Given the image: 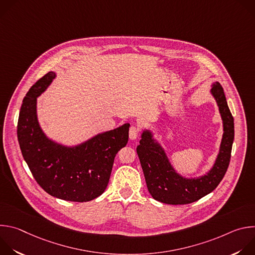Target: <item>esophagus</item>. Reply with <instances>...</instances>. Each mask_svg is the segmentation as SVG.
Segmentation results:
<instances>
[{"label": "esophagus", "mask_w": 255, "mask_h": 255, "mask_svg": "<svg viewBox=\"0 0 255 255\" xmlns=\"http://www.w3.org/2000/svg\"><path fill=\"white\" fill-rule=\"evenodd\" d=\"M138 134H139L138 128L136 126H131L129 129V138L131 140H135L138 137Z\"/></svg>", "instance_id": "1"}]
</instances>
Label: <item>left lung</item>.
Here are the masks:
<instances>
[{
  "label": "left lung",
  "mask_w": 255,
  "mask_h": 255,
  "mask_svg": "<svg viewBox=\"0 0 255 255\" xmlns=\"http://www.w3.org/2000/svg\"><path fill=\"white\" fill-rule=\"evenodd\" d=\"M222 119L223 135L219 152L212 167L199 176L187 177L172 165L161 143L149 128H144L136 148L147 189L152 198L168 205H186L212 193L224 177L234 141V119L229 110L223 88L218 82L211 85Z\"/></svg>",
  "instance_id": "obj_1"
}]
</instances>
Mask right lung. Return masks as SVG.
I'll return each instance as SVG.
<instances>
[{"label":"right lung","instance_id":"obj_1","mask_svg":"<svg viewBox=\"0 0 255 255\" xmlns=\"http://www.w3.org/2000/svg\"><path fill=\"white\" fill-rule=\"evenodd\" d=\"M55 78V72L49 71L26 94L17 127L19 145L34 178L46 193L64 201L89 202L105 192L114 158L128 142L130 124L76 145L49 138L38 120L37 98Z\"/></svg>","mask_w":255,"mask_h":255}]
</instances>
